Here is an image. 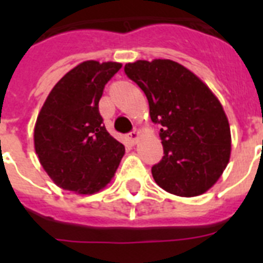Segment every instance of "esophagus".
Returning <instances> with one entry per match:
<instances>
[{
    "mask_svg": "<svg viewBox=\"0 0 263 263\" xmlns=\"http://www.w3.org/2000/svg\"><path fill=\"white\" fill-rule=\"evenodd\" d=\"M127 138H129L130 143H133L134 145V143H137V141L139 139V132L138 130H134V132H132V133L127 136Z\"/></svg>",
    "mask_w": 263,
    "mask_h": 263,
    "instance_id": "34e87169",
    "label": "esophagus"
}]
</instances>
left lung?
<instances>
[{
	"instance_id": "obj_1",
	"label": "left lung",
	"mask_w": 263,
	"mask_h": 263,
	"mask_svg": "<svg viewBox=\"0 0 263 263\" xmlns=\"http://www.w3.org/2000/svg\"><path fill=\"white\" fill-rule=\"evenodd\" d=\"M125 73L145 92L153 122L162 125L163 158L153 166L155 183L182 197L215 185L231 158V127L210 87L170 59L127 63Z\"/></svg>"
}]
</instances>
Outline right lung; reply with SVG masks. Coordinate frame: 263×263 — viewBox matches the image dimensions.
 I'll list each match as a JSON object with an SVG mask.
<instances>
[{
  "label": "right lung",
  "mask_w": 263,
  "mask_h": 263,
  "mask_svg": "<svg viewBox=\"0 0 263 263\" xmlns=\"http://www.w3.org/2000/svg\"><path fill=\"white\" fill-rule=\"evenodd\" d=\"M122 67L87 60L51 89L34 127L42 167L58 187L92 195L110 183L125 147L106 132L99 101L105 84Z\"/></svg>",
  "instance_id": "add662e5"
}]
</instances>
